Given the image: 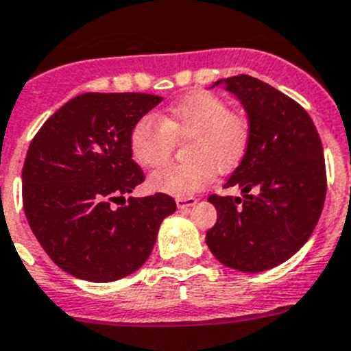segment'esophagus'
<instances>
[{
    "instance_id": "esophagus-1",
    "label": "esophagus",
    "mask_w": 351,
    "mask_h": 351,
    "mask_svg": "<svg viewBox=\"0 0 351 351\" xmlns=\"http://www.w3.org/2000/svg\"><path fill=\"white\" fill-rule=\"evenodd\" d=\"M176 204H178V208L184 210V208H189L197 204V198L195 197H178L176 198Z\"/></svg>"
}]
</instances>
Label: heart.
Listing matches in <instances>:
<instances>
[{
	"mask_svg": "<svg viewBox=\"0 0 351 351\" xmlns=\"http://www.w3.org/2000/svg\"><path fill=\"white\" fill-rule=\"evenodd\" d=\"M186 141L182 163L160 169L149 188L173 197H189L207 186L214 170L228 173L239 167L250 144V125L240 112L230 111L224 99L195 92L167 109L160 120L143 117L130 132V153L141 167H162L176 141Z\"/></svg>",
	"mask_w": 351,
	"mask_h": 351,
	"instance_id": "1",
	"label": "heart"
}]
</instances>
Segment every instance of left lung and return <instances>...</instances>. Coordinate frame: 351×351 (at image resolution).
Returning <instances> with one entry per match:
<instances>
[{
    "instance_id": "1",
    "label": "left lung",
    "mask_w": 351,
    "mask_h": 351,
    "mask_svg": "<svg viewBox=\"0 0 351 351\" xmlns=\"http://www.w3.org/2000/svg\"><path fill=\"white\" fill-rule=\"evenodd\" d=\"M249 114L250 144L224 188L240 197L210 195L217 223L205 242L217 261L259 273L287 261L306 243L327 191L322 141L301 104L249 75L223 80Z\"/></svg>"
}]
</instances>
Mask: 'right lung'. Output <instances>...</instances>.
Here are the masks:
<instances>
[{
	"mask_svg": "<svg viewBox=\"0 0 351 351\" xmlns=\"http://www.w3.org/2000/svg\"><path fill=\"white\" fill-rule=\"evenodd\" d=\"M162 102L151 94L88 92L38 130L22 169L27 223L60 269L114 282L146 263L162 221L178 205L165 193L128 198L144 181L132 160V127ZM121 208H112L117 200Z\"/></svg>",
	"mask_w": 351,
	"mask_h": 351,
	"instance_id": "obj_1",
	"label": "right lung"
}]
</instances>
